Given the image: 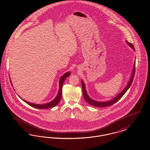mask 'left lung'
Wrapping results in <instances>:
<instances>
[{"instance_id":"left-lung-1","label":"left lung","mask_w":150,"mask_h":150,"mask_svg":"<svg viewBox=\"0 0 150 150\" xmlns=\"http://www.w3.org/2000/svg\"><path fill=\"white\" fill-rule=\"evenodd\" d=\"M126 43L129 45L133 50L135 51V49L134 48V46L132 44L129 43L128 41L126 40ZM135 67H136V62H134V66H133V69L132 70V75L131 76L129 79V81L127 86H125V88L121 91L120 93H119L117 96H116V97H115L114 98H113L112 99H111L110 100L108 101H105V102H100V101H97L95 100H93L88 96V94H87L86 92V86L85 84L84 83V81L83 80H81V86H82V89H83V96H84V98L85 100L87 103H88L89 104L92 105L93 106L95 107H107L109 106H111L112 105H114L116 102H117L121 98V97L123 96V95L126 93V92L128 90L129 87L131 86L133 79H134V74H135Z\"/></svg>"}]
</instances>
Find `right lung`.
<instances>
[{"mask_svg": "<svg viewBox=\"0 0 150 150\" xmlns=\"http://www.w3.org/2000/svg\"><path fill=\"white\" fill-rule=\"evenodd\" d=\"M70 74H71L70 72H66L65 74H64L61 77V78L59 79V90H58V93H57V95L56 96V98L54 100H52L51 102H49V103H45V104H43V105L42 104V105H39V104L33 103L29 102H28L26 100H22L19 96H18L25 102H26V103H28L30 106L34 107V108H39V109H47V108H52V107H55L56 106H57V105L58 104V103L59 102V101L61 100V97H62V86H63V84L64 83V81L67 77L70 76ZM10 81H11V83L12 84L11 79H10ZM13 89H14V88H13Z\"/></svg>", "mask_w": 150, "mask_h": 150, "instance_id": "right-lung-1", "label": "right lung"}]
</instances>
